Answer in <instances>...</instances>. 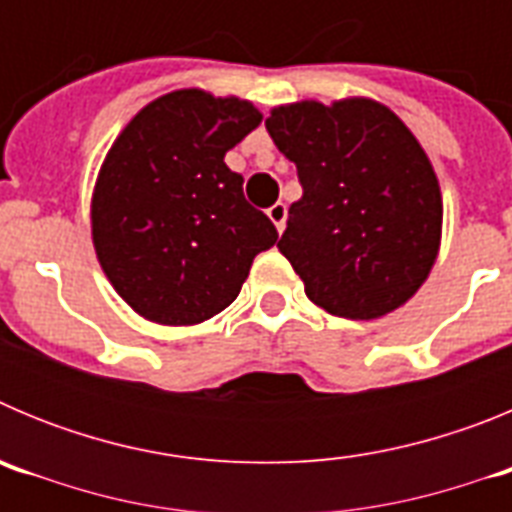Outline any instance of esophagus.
<instances>
[{
  "label": "esophagus",
  "mask_w": 512,
  "mask_h": 512,
  "mask_svg": "<svg viewBox=\"0 0 512 512\" xmlns=\"http://www.w3.org/2000/svg\"><path fill=\"white\" fill-rule=\"evenodd\" d=\"M266 215H269L271 223L277 225V230L282 233L284 225H287V205H284V202H274V205L266 210Z\"/></svg>",
  "instance_id": "34e87169"
}]
</instances>
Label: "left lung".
Returning a JSON list of instances; mask_svg holds the SVG:
<instances>
[{
	"mask_svg": "<svg viewBox=\"0 0 512 512\" xmlns=\"http://www.w3.org/2000/svg\"><path fill=\"white\" fill-rule=\"evenodd\" d=\"M266 130L297 166L277 243L330 315L374 320L428 279L441 246L443 202L431 161L405 122L374 99L274 107Z\"/></svg>",
	"mask_w": 512,
	"mask_h": 512,
	"instance_id": "8db88e82",
	"label": "left lung"
}]
</instances>
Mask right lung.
I'll use <instances>...</instances> for the list:
<instances>
[{"label":"right lung","mask_w":512,"mask_h":512,"mask_svg":"<svg viewBox=\"0 0 512 512\" xmlns=\"http://www.w3.org/2000/svg\"><path fill=\"white\" fill-rule=\"evenodd\" d=\"M261 112L238 97L179 89L125 125L99 169L92 241L117 295L161 325L210 320L238 297L256 253L277 243L269 217L225 166Z\"/></svg>","instance_id":"add662e5"}]
</instances>
